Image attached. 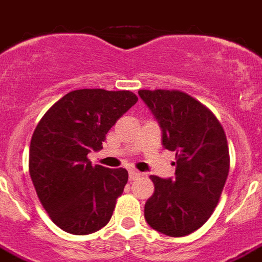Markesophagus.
Instances as JSON below:
<instances>
[{"label": "esophagus", "mask_w": 262, "mask_h": 262, "mask_svg": "<svg viewBox=\"0 0 262 262\" xmlns=\"http://www.w3.org/2000/svg\"><path fill=\"white\" fill-rule=\"evenodd\" d=\"M140 176H141V173L138 171H135V169H133V171H129V180H136L138 179Z\"/></svg>", "instance_id": "obj_1"}]
</instances>
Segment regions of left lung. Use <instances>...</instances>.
Returning <instances> with one entry per match:
<instances>
[{"label": "left lung", "instance_id": "1", "mask_svg": "<svg viewBox=\"0 0 262 262\" xmlns=\"http://www.w3.org/2000/svg\"><path fill=\"white\" fill-rule=\"evenodd\" d=\"M163 132V145L176 153L175 178L152 175L155 192L144 216L169 237L198 230L211 216L226 183L230 157L225 130L205 105L178 90H140Z\"/></svg>", "mask_w": 262, "mask_h": 262}]
</instances>
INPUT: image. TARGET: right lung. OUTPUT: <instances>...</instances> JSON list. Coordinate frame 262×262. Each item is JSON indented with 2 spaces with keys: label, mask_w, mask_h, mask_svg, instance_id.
<instances>
[{
  "label": "right lung",
  "mask_w": 262,
  "mask_h": 262,
  "mask_svg": "<svg viewBox=\"0 0 262 262\" xmlns=\"http://www.w3.org/2000/svg\"><path fill=\"white\" fill-rule=\"evenodd\" d=\"M130 91L82 89L50 107L36 126L29 148V175L52 222L76 235L107 225L127 171L93 165L107 132L137 102Z\"/></svg>",
  "instance_id": "add662e5"
}]
</instances>
